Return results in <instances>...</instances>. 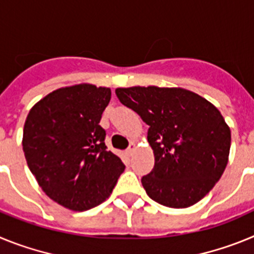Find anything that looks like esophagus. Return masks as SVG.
Masks as SVG:
<instances>
[{
  "label": "esophagus",
  "instance_id": "34e87169",
  "mask_svg": "<svg viewBox=\"0 0 254 254\" xmlns=\"http://www.w3.org/2000/svg\"><path fill=\"white\" fill-rule=\"evenodd\" d=\"M134 149H136V145H134V143H131V145H129L128 149H127V154L132 155V154H133Z\"/></svg>",
  "mask_w": 254,
  "mask_h": 254
}]
</instances>
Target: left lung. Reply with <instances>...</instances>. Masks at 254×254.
<instances>
[{"label": "left lung", "mask_w": 254, "mask_h": 254, "mask_svg": "<svg viewBox=\"0 0 254 254\" xmlns=\"http://www.w3.org/2000/svg\"><path fill=\"white\" fill-rule=\"evenodd\" d=\"M116 94L149 125L155 165L141 179L147 196L173 208L202 199L223 176L230 151V128L219 109L182 87H118Z\"/></svg>", "instance_id": "left-lung-1"}]
</instances>
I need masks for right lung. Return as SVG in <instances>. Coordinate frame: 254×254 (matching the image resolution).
<instances>
[{
	"instance_id": "1",
	"label": "right lung",
	"mask_w": 254,
	"mask_h": 254,
	"mask_svg": "<svg viewBox=\"0 0 254 254\" xmlns=\"http://www.w3.org/2000/svg\"><path fill=\"white\" fill-rule=\"evenodd\" d=\"M109 87L77 84L52 91L31 108L22 133L26 163L44 193L72 211L111 196L125 164L108 151L99 125Z\"/></svg>"
}]
</instances>
